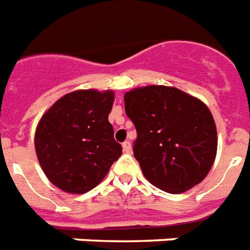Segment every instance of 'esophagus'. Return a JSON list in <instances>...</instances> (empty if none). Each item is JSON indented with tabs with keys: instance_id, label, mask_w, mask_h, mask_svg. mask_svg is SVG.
<instances>
[{
	"instance_id": "obj_1",
	"label": "esophagus",
	"mask_w": 250,
	"mask_h": 250,
	"mask_svg": "<svg viewBox=\"0 0 250 250\" xmlns=\"http://www.w3.org/2000/svg\"><path fill=\"white\" fill-rule=\"evenodd\" d=\"M123 151H125V153L131 152V143H130V142H125V143H123Z\"/></svg>"
}]
</instances>
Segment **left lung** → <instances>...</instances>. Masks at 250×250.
<instances>
[{
    "label": "left lung",
    "instance_id": "1",
    "mask_svg": "<svg viewBox=\"0 0 250 250\" xmlns=\"http://www.w3.org/2000/svg\"><path fill=\"white\" fill-rule=\"evenodd\" d=\"M125 107L138 132L134 156L152 186L176 195L204 180L217 152L205 103L176 87L151 84L125 92Z\"/></svg>",
    "mask_w": 250,
    "mask_h": 250
}]
</instances>
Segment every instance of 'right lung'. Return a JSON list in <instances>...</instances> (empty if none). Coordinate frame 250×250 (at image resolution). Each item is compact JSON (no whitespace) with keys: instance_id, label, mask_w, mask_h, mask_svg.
<instances>
[{"instance_id":"add662e5","label":"right lung","mask_w":250,"mask_h":250,"mask_svg":"<svg viewBox=\"0 0 250 250\" xmlns=\"http://www.w3.org/2000/svg\"><path fill=\"white\" fill-rule=\"evenodd\" d=\"M114 91L77 90L59 98L41 118L34 146L50 183L67 193H86L122 156L108 114Z\"/></svg>"}]
</instances>
